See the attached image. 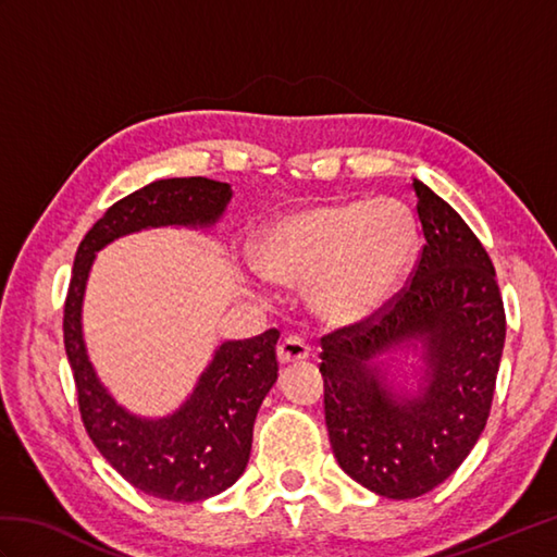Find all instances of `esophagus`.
<instances>
[{"mask_svg":"<svg viewBox=\"0 0 557 557\" xmlns=\"http://www.w3.org/2000/svg\"><path fill=\"white\" fill-rule=\"evenodd\" d=\"M309 345L299 335H289L280 342L277 347V359L280 363H297L309 357Z\"/></svg>","mask_w":557,"mask_h":557,"instance_id":"esophagus-1","label":"esophagus"}]
</instances>
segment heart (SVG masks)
Returning <instances> with one entry per match:
<instances>
[{
    "label": "heart",
    "mask_w": 557,
    "mask_h": 557,
    "mask_svg": "<svg viewBox=\"0 0 557 557\" xmlns=\"http://www.w3.org/2000/svg\"><path fill=\"white\" fill-rule=\"evenodd\" d=\"M419 253V227L395 198L342 200L294 210L258 244L256 263L282 285H312L315 309L333 323L383 313Z\"/></svg>",
    "instance_id": "heart-1"
}]
</instances>
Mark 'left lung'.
<instances>
[{
  "label": "left lung",
  "mask_w": 557,
  "mask_h": 557,
  "mask_svg": "<svg viewBox=\"0 0 557 557\" xmlns=\"http://www.w3.org/2000/svg\"><path fill=\"white\" fill-rule=\"evenodd\" d=\"M423 248L407 287L369 321L321 339L325 425L337 465L383 498L433 491L486 429L505 309L486 248L457 210L413 180ZM395 348L422 349L413 394L386 385Z\"/></svg>",
  "instance_id": "obj_1"
}]
</instances>
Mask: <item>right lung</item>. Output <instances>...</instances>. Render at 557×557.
<instances>
[{
	"label": "right lung",
	"mask_w": 557,
	"mask_h": 557,
	"mask_svg": "<svg viewBox=\"0 0 557 557\" xmlns=\"http://www.w3.org/2000/svg\"><path fill=\"white\" fill-rule=\"evenodd\" d=\"M230 198V184L184 176L116 200L81 242L64 304V347L92 445L134 488L172 503L212 498L244 474L256 413L277 381L280 333L270 327L251 339L222 342L184 405L170 417L146 419L116 405L92 369L81 325L83 294L100 248L150 227H212Z\"/></svg>",
	"instance_id": "add662e5"
}]
</instances>
